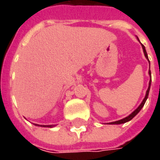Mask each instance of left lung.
<instances>
[{
  "mask_svg": "<svg viewBox=\"0 0 160 160\" xmlns=\"http://www.w3.org/2000/svg\"><path fill=\"white\" fill-rule=\"evenodd\" d=\"M139 40V39H138ZM142 45V49H143V52H144V55L145 56H146V58L148 60V54H147V51H146V49H145V46L143 45V44H141ZM148 62H149V60H148ZM150 63V62H149ZM148 73H149V75H150V77H151V71L149 70V72H148ZM151 82H152V79H150V81H149V86H148V90H147V92H146V96H145L144 99L142 100V102H141V104L139 105V107L135 110V111H134L132 113H131L129 116H128L127 118H123V119H121V120H118V121H116V122H109V124H122V123H125V122H128V121H130L131 119H133V118L136 116V115L140 112V111H141V109H142V107L144 106L145 103H146V101H147V99H148V94H149V91H150V87H151Z\"/></svg>",
  "mask_w": 160,
  "mask_h": 160,
  "instance_id": "8db88e82",
  "label": "left lung"
}]
</instances>
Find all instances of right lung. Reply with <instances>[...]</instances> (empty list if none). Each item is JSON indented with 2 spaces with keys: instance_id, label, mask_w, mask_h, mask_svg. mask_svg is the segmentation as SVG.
<instances>
[{
  "instance_id": "1",
  "label": "right lung",
  "mask_w": 160,
  "mask_h": 160,
  "mask_svg": "<svg viewBox=\"0 0 160 160\" xmlns=\"http://www.w3.org/2000/svg\"><path fill=\"white\" fill-rule=\"evenodd\" d=\"M36 126H41V127H48V128H53L55 125H38V124H34Z\"/></svg>"
}]
</instances>
